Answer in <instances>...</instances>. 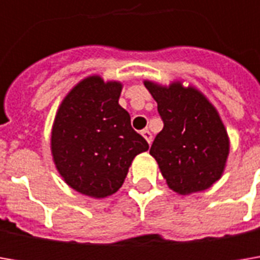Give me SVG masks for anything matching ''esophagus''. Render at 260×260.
I'll return each instance as SVG.
<instances>
[{
    "label": "esophagus",
    "mask_w": 260,
    "mask_h": 260,
    "mask_svg": "<svg viewBox=\"0 0 260 260\" xmlns=\"http://www.w3.org/2000/svg\"><path fill=\"white\" fill-rule=\"evenodd\" d=\"M142 136H143V137H145V139H146V142H147V143H149V145H150V143H152V133H150V132H149V130H147V128H146V130H143V132H142Z\"/></svg>",
    "instance_id": "34e87169"
}]
</instances>
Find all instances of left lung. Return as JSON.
<instances>
[{"label":"left lung","instance_id":"8db88e82","mask_svg":"<svg viewBox=\"0 0 260 260\" xmlns=\"http://www.w3.org/2000/svg\"><path fill=\"white\" fill-rule=\"evenodd\" d=\"M145 86L164 120L150 155L168 186L179 195L208 189L221 178L230 152L217 108L200 89L182 81L162 85L146 79Z\"/></svg>","mask_w":260,"mask_h":260}]
</instances>
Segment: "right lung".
<instances>
[{"instance_id":"obj_1","label":"right lung","mask_w":260,"mask_h":260,"mask_svg":"<svg viewBox=\"0 0 260 260\" xmlns=\"http://www.w3.org/2000/svg\"><path fill=\"white\" fill-rule=\"evenodd\" d=\"M120 81L91 75L62 100L50 135V152L59 175L79 194L105 198L124 182L128 168L149 145L118 104Z\"/></svg>"}]
</instances>
